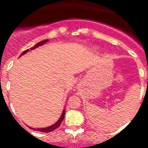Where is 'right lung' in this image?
<instances>
[{"label":"right lung","instance_id":"right-lung-1","mask_svg":"<svg viewBox=\"0 0 148 148\" xmlns=\"http://www.w3.org/2000/svg\"><path fill=\"white\" fill-rule=\"evenodd\" d=\"M48 40H42V41H40V42H38L37 44H36V45H35L34 47H32V48H30V49L32 50V49H35V48L38 47H40V46L43 45L44 44H45V43L47 42ZM28 51H29V49H27V50H25V51H23V53L21 54L20 57L21 56H23V55L25 54V53H27ZM64 115H65V110H64V111H63V113H62V115H61V118L59 119V120H58V121H57L56 123H55L54 125H51V126L48 127L38 128V129H35V128H32V127H30V128H31V129H32L33 130H36V131H40V132H44V133H49V132H52V131H53V130H56V128H58V127L60 126L61 123L62 122L63 119H64Z\"/></svg>","mask_w":148,"mask_h":148}]
</instances>
